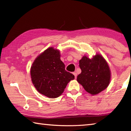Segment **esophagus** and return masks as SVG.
<instances>
[{
	"mask_svg": "<svg viewBox=\"0 0 131 131\" xmlns=\"http://www.w3.org/2000/svg\"><path fill=\"white\" fill-rule=\"evenodd\" d=\"M73 74H74V77H75V79H76V78H77V73L73 72Z\"/></svg>",
	"mask_w": 131,
	"mask_h": 131,
	"instance_id": "34e87169",
	"label": "esophagus"
}]
</instances>
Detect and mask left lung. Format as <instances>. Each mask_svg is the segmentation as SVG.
Segmentation results:
<instances>
[{
    "mask_svg": "<svg viewBox=\"0 0 131 131\" xmlns=\"http://www.w3.org/2000/svg\"><path fill=\"white\" fill-rule=\"evenodd\" d=\"M81 73L77 80L86 91L96 95L107 87L110 83V71L107 63L101 55L92 59L84 56L79 61Z\"/></svg>",
    "mask_w": 131,
    "mask_h": 131,
    "instance_id": "obj_1",
    "label": "left lung"
}]
</instances>
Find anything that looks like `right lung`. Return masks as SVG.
<instances>
[{
	"instance_id": "add662e5",
	"label": "right lung",
	"mask_w": 131,
	"mask_h": 131,
	"mask_svg": "<svg viewBox=\"0 0 131 131\" xmlns=\"http://www.w3.org/2000/svg\"><path fill=\"white\" fill-rule=\"evenodd\" d=\"M65 68L59 51L48 48L36 58L31 67V79L35 87L48 97L59 96L69 82L74 79V75Z\"/></svg>"
}]
</instances>
